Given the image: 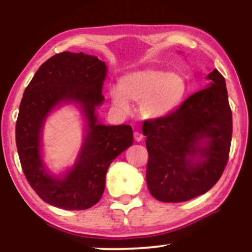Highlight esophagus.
<instances>
[{
	"label": "esophagus",
	"instance_id": "esophagus-1",
	"mask_svg": "<svg viewBox=\"0 0 252 252\" xmlns=\"http://www.w3.org/2000/svg\"><path fill=\"white\" fill-rule=\"evenodd\" d=\"M134 140H135L136 142H140V141L143 140V135L140 132H134Z\"/></svg>",
	"mask_w": 252,
	"mask_h": 252
}]
</instances>
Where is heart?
I'll return each mask as SVG.
<instances>
[{
    "instance_id": "b5f03b06",
    "label": "heart",
    "mask_w": 252,
    "mask_h": 252,
    "mask_svg": "<svg viewBox=\"0 0 252 252\" xmlns=\"http://www.w3.org/2000/svg\"><path fill=\"white\" fill-rule=\"evenodd\" d=\"M189 85L180 71L146 67L122 75L118 88L110 89L113 106L123 112L129 111V102L139 103L141 118L159 120L173 115L187 98Z\"/></svg>"
}]
</instances>
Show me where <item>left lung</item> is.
Here are the masks:
<instances>
[{"label": "left lung", "instance_id": "1", "mask_svg": "<svg viewBox=\"0 0 252 252\" xmlns=\"http://www.w3.org/2000/svg\"><path fill=\"white\" fill-rule=\"evenodd\" d=\"M205 79V89L186 99L177 112L143 124L147 186L160 202H186L205 194L226 167L233 130L226 81L216 68Z\"/></svg>", "mask_w": 252, "mask_h": 252}]
</instances>
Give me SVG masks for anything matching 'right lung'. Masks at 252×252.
I'll return each mask as SVG.
<instances>
[{"mask_svg": "<svg viewBox=\"0 0 252 252\" xmlns=\"http://www.w3.org/2000/svg\"><path fill=\"white\" fill-rule=\"evenodd\" d=\"M106 65L84 53L57 54L39 67L24 92L16 123V144L24 174L48 204L86 210L101 199L110 164L133 144L128 125H104L96 110L104 102ZM66 104L84 119V137L72 167L55 175L43 159V129L47 117Z\"/></svg>", "mask_w": 252, "mask_h": 252, "instance_id": "add662e5", "label": "right lung"}]
</instances>
